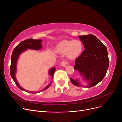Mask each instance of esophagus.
Listing matches in <instances>:
<instances>
[{
    "label": "esophagus",
    "instance_id": "esophagus-1",
    "mask_svg": "<svg viewBox=\"0 0 122 122\" xmlns=\"http://www.w3.org/2000/svg\"><path fill=\"white\" fill-rule=\"evenodd\" d=\"M61 64L62 67H66V65H67V63H66V62L65 61H62Z\"/></svg>",
    "mask_w": 122,
    "mask_h": 122
}]
</instances>
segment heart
<instances>
[{"label": "heart", "instance_id": "heart-1", "mask_svg": "<svg viewBox=\"0 0 122 122\" xmlns=\"http://www.w3.org/2000/svg\"><path fill=\"white\" fill-rule=\"evenodd\" d=\"M56 49L60 53L65 54L69 60H73L78 57L81 54L83 45L82 42L78 40H64L57 44Z\"/></svg>", "mask_w": 122, "mask_h": 122}]
</instances>
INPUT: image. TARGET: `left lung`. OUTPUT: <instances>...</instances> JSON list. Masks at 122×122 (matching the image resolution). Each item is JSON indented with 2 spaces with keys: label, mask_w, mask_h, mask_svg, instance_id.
I'll list each match as a JSON object with an SVG mask.
<instances>
[{
  "label": "left lung",
  "mask_w": 122,
  "mask_h": 122,
  "mask_svg": "<svg viewBox=\"0 0 122 122\" xmlns=\"http://www.w3.org/2000/svg\"><path fill=\"white\" fill-rule=\"evenodd\" d=\"M84 50L75 60L74 69L79 73L87 84L80 82V78H70L72 83L77 86L92 87L104 78L109 67V58L106 47L93 35L79 36Z\"/></svg>",
  "instance_id": "1"
}]
</instances>
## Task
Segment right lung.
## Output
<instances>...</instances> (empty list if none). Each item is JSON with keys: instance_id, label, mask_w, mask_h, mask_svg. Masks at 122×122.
Returning a JSON list of instances; mask_svg holds the SVG:
<instances>
[{"instance_id": "right-lung-1", "label": "right lung", "mask_w": 122, "mask_h": 122, "mask_svg": "<svg viewBox=\"0 0 122 122\" xmlns=\"http://www.w3.org/2000/svg\"><path fill=\"white\" fill-rule=\"evenodd\" d=\"M42 40L39 39V40H34L33 39H29L25 40L19 43L18 45L15 48L13 53L12 54V56H11V64H10V74L11 77H12V79L15 82L17 86L19 87L21 90H22L24 92H28V93H30L32 94H36L40 93L41 92H42L46 90L48 88L50 85L51 84V82L49 84L44 88L43 90H41L40 91H28L27 90H25L22 87L20 86L19 83H18L17 78L16 77V72H17V62L19 59L20 55L25 51H27V49H31V50H38L41 49L42 48ZM56 71L55 67H52L49 69L48 70V74L52 78V81L53 80V74Z\"/></svg>"}]
</instances>
